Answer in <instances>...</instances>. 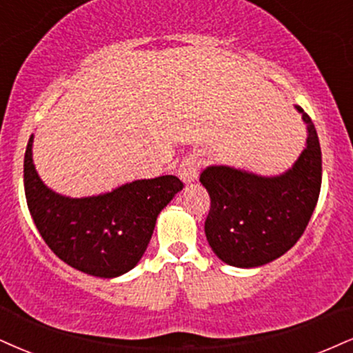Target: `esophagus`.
<instances>
[{
    "mask_svg": "<svg viewBox=\"0 0 353 353\" xmlns=\"http://www.w3.org/2000/svg\"><path fill=\"white\" fill-rule=\"evenodd\" d=\"M177 176L181 177L182 182L189 184V182L197 181L199 177V163L194 156H188V158L182 159L179 164V169H177Z\"/></svg>",
    "mask_w": 353,
    "mask_h": 353,
    "instance_id": "obj_1",
    "label": "esophagus"
}]
</instances>
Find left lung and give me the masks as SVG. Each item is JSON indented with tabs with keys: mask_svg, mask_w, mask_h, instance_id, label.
<instances>
[{
	"mask_svg": "<svg viewBox=\"0 0 353 353\" xmlns=\"http://www.w3.org/2000/svg\"><path fill=\"white\" fill-rule=\"evenodd\" d=\"M307 125V144L286 174L260 177L212 165L201 184L210 195L205 236L220 260L239 268H254L276 260L301 239L321 192L322 154L317 131L301 107Z\"/></svg>",
	"mask_w": 353,
	"mask_h": 353,
	"instance_id": "8db88e82",
	"label": "left lung"
}]
</instances>
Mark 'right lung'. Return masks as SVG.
I'll use <instances>...</instances> for the list:
<instances>
[{
  "mask_svg": "<svg viewBox=\"0 0 353 353\" xmlns=\"http://www.w3.org/2000/svg\"><path fill=\"white\" fill-rule=\"evenodd\" d=\"M31 150L32 134L24 154V192L37 230L55 256L99 278H114L138 265L159 212L184 188L176 176H161L97 197H62L42 184Z\"/></svg>",
  "mask_w": 353,
  "mask_h": 353,
  "instance_id": "obj_1",
  "label": "right lung"
}]
</instances>
